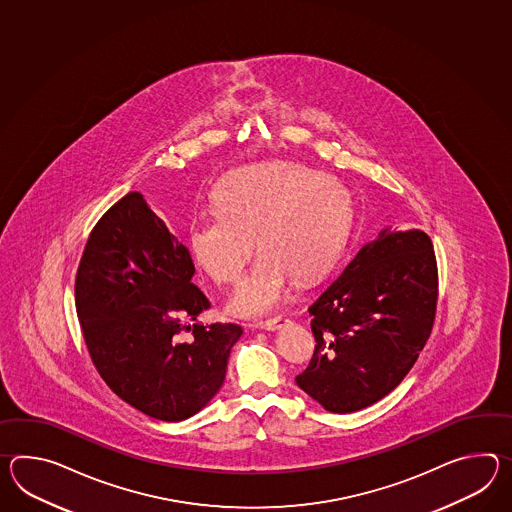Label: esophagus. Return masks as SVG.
<instances>
[{"label": "esophagus", "instance_id": "esophagus-1", "mask_svg": "<svg viewBox=\"0 0 512 512\" xmlns=\"http://www.w3.org/2000/svg\"><path fill=\"white\" fill-rule=\"evenodd\" d=\"M288 323V319L283 318V316H279V318L268 319V321H261L259 323V327L264 330H277L281 329L283 325Z\"/></svg>", "mask_w": 512, "mask_h": 512}]
</instances>
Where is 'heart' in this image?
<instances>
[{"label":"heart","instance_id":"obj_1","mask_svg":"<svg viewBox=\"0 0 512 512\" xmlns=\"http://www.w3.org/2000/svg\"><path fill=\"white\" fill-rule=\"evenodd\" d=\"M349 228V196L336 178L292 161H270L228 174L215 209L187 228L193 259L215 283L239 281L254 237L261 251L229 299L240 318H259L283 303L292 277L316 279L336 259Z\"/></svg>","mask_w":512,"mask_h":512}]
</instances>
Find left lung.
Instances as JSON below:
<instances>
[{"mask_svg":"<svg viewBox=\"0 0 512 512\" xmlns=\"http://www.w3.org/2000/svg\"><path fill=\"white\" fill-rule=\"evenodd\" d=\"M437 262L421 229L384 228L308 305L316 351L297 386L330 413L386 397L432 332Z\"/></svg>","mask_w":512,"mask_h":512,"instance_id":"1","label":"left lung"}]
</instances>
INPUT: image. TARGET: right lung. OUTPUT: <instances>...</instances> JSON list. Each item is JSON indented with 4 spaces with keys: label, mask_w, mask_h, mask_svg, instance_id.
Returning <instances> with one entry per match:
<instances>
[{
    "label": "right lung",
    "mask_w": 512,
    "mask_h": 512,
    "mask_svg": "<svg viewBox=\"0 0 512 512\" xmlns=\"http://www.w3.org/2000/svg\"><path fill=\"white\" fill-rule=\"evenodd\" d=\"M193 275L189 250L141 193L104 213L80 259L75 301L91 360L117 397L158 421L209 404L242 336L235 323L198 321L209 301Z\"/></svg>",
    "instance_id": "add662e5"
}]
</instances>
